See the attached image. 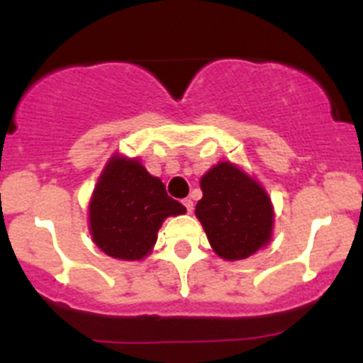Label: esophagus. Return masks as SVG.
I'll return each instance as SVG.
<instances>
[{
  "label": "esophagus",
  "instance_id": "34e87169",
  "mask_svg": "<svg viewBox=\"0 0 363 363\" xmlns=\"http://www.w3.org/2000/svg\"><path fill=\"white\" fill-rule=\"evenodd\" d=\"M182 203H184L186 211H188V212H193V200H191V199H186L184 202H182Z\"/></svg>",
  "mask_w": 363,
  "mask_h": 363
}]
</instances>
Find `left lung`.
Masks as SVG:
<instances>
[{
    "mask_svg": "<svg viewBox=\"0 0 363 363\" xmlns=\"http://www.w3.org/2000/svg\"><path fill=\"white\" fill-rule=\"evenodd\" d=\"M195 216L211 247L228 262L246 259L272 239L274 205L262 184L237 164L219 161L200 179Z\"/></svg>",
    "mask_w": 363,
    "mask_h": 363,
    "instance_id": "left-lung-1",
    "label": "left lung"
}]
</instances>
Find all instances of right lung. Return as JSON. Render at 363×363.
<instances>
[{
    "instance_id": "add662e5",
    "label": "right lung",
    "mask_w": 363,
    "mask_h": 363,
    "mask_svg": "<svg viewBox=\"0 0 363 363\" xmlns=\"http://www.w3.org/2000/svg\"><path fill=\"white\" fill-rule=\"evenodd\" d=\"M184 212L140 160L113 155L89 200L91 239L107 256L135 262L152 251L164 219Z\"/></svg>"
}]
</instances>
